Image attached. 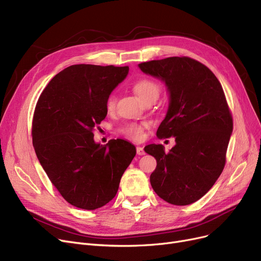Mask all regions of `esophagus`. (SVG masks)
<instances>
[{
    "label": "esophagus",
    "mask_w": 261,
    "mask_h": 261,
    "mask_svg": "<svg viewBox=\"0 0 261 261\" xmlns=\"http://www.w3.org/2000/svg\"><path fill=\"white\" fill-rule=\"evenodd\" d=\"M136 151H137V155H139V156H142V155L145 154L142 146H137V147H136Z\"/></svg>",
    "instance_id": "obj_1"
}]
</instances>
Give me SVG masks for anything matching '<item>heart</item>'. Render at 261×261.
<instances>
[{"label": "heart", "mask_w": 261, "mask_h": 261, "mask_svg": "<svg viewBox=\"0 0 261 261\" xmlns=\"http://www.w3.org/2000/svg\"><path fill=\"white\" fill-rule=\"evenodd\" d=\"M133 88L136 94L144 103L148 101H156L161 92V86L157 82L147 77L138 80L134 84ZM116 103L117 97L115 93H110L106 98L107 110H113L116 106ZM144 127V123H128L121 128V133L130 139L140 140L143 136Z\"/></svg>", "instance_id": "obj_1"}]
</instances>
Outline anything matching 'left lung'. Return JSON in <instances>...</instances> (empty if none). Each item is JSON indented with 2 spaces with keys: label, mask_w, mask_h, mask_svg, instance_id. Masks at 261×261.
Returning a JSON list of instances; mask_svg holds the SVG:
<instances>
[{
  "label": "left lung",
  "mask_w": 261,
  "mask_h": 261,
  "mask_svg": "<svg viewBox=\"0 0 261 261\" xmlns=\"http://www.w3.org/2000/svg\"><path fill=\"white\" fill-rule=\"evenodd\" d=\"M139 68L166 83L170 104L156 135L176 142L169 153L161 144L144 147L157 161L151 185L170 204H192L212 189L225 166L232 117L224 91L212 70L190 57L151 60Z\"/></svg>",
  "instance_id": "1"
}]
</instances>
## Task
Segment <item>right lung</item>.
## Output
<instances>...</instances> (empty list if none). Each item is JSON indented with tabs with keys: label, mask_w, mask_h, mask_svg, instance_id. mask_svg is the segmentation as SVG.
Segmentation results:
<instances>
[{
	"label": "right lung",
	"mask_w": 261,
	"mask_h": 261,
	"mask_svg": "<svg viewBox=\"0 0 261 261\" xmlns=\"http://www.w3.org/2000/svg\"><path fill=\"white\" fill-rule=\"evenodd\" d=\"M129 68L73 65L51 80L37 102L33 145L47 177L65 200L86 210L116 196L120 179L136 155L123 139L100 145L93 129L107 115L106 98Z\"/></svg>",
	"instance_id": "1"
}]
</instances>
